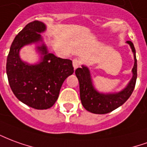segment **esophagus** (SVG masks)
I'll list each match as a JSON object with an SVG mask.
<instances>
[{
  "label": "esophagus",
  "mask_w": 147,
  "mask_h": 147,
  "mask_svg": "<svg viewBox=\"0 0 147 147\" xmlns=\"http://www.w3.org/2000/svg\"><path fill=\"white\" fill-rule=\"evenodd\" d=\"M80 60L79 59H74L73 61H72V63H73V67L75 69H76L77 67H80Z\"/></svg>",
  "instance_id": "obj_1"
}]
</instances>
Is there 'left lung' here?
Listing matches in <instances>:
<instances>
[{"instance_id":"1","label":"left lung","mask_w":147,"mask_h":147,"mask_svg":"<svg viewBox=\"0 0 147 147\" xmlns=\"http://www.w3.org/2000/svg\"><path fill=\"white\" fill-rule=\"evenodd\" d=\"M134 53V64L132 69L133 76L127 86L117 93H100L95 89L91 73L88 67L83 65L76 70V76L80 83V94L82 105L85 109L94 114H107L122 106L134 91L137 79V59L135 49L131 41H127Z\"/></svg>"}]
</instances>
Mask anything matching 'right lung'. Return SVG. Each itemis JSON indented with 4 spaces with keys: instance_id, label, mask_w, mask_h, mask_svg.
I'll use <instances>...</instances> for the list:
<instances>
[{
    "instance_id": "1",
    "label": "right lung",
    "mask_w": 147,
    "mask_h": 147,
    "mask_svg": "<svg viewBox=\"0 0 147 147\" xmlns=\"http://www.w3.org/2000/svg\"><path fill=\"white\" fill-rule=\"evenodd\" d=\"M45 29V24L39 20L28 24L14 39L6 63L13 94L24 104L38 110L48 109L55 104L63 81L74 72L71 60L49 53L45 44L37 47L42 56L40 63L32 65L21 60L20 49L42 41L40 33Z\"/></svg>"
}]
</instances>
